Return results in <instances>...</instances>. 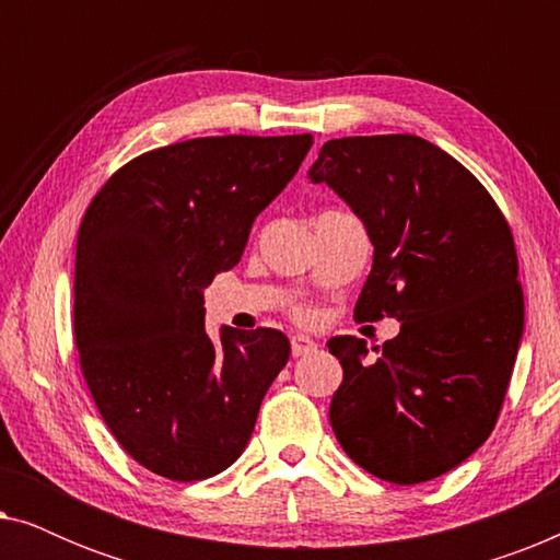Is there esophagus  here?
Listing matches in <instances>:
<instances>
[{
    "label": "esophagus",
    "mask_w": 560,
    "mask_h": 560,
    "mask_svg": "<svg viewBox=\"0 0 560 560\" xmlns=\"http://www.w3.org/2000/svg\"><path fill=\"white\" fill-rule=\"evenodd\" d=\"M290 349H293V357H305V354H313V351L318 349V343L313 341L311 336L295 334L293 339H290Z\"/></svg>",
    "instance_id": "34e87169"
}]
</instances>
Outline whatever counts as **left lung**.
<instances>
[{
    "mask_svg": "<svg viewBox=\"0 0 560 560\" xmlns=\"http://www.w3.org/2000/svg\"><path fill=\"white\" fill-rule=\"evenodd\" d=\"M370 234L372 272L354 318H397L400 334L366 359L336 336L343 382L328 418L354 464L420 485L489 439L525 331L510 224L466 167L416 135L341 137L308 171Z\"/></svg>",
    "mask_w": 560,
    "mask_h": 560,
    "instance_id": "1",
    "label": "left lung"
}]
</instances>
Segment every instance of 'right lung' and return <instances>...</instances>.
<instances>
[{"label": "right lung", "mask_w": 560, "mask_h": 560, "mask_svg": "<svg viewBox=\"0 0 560 560\" xmlns=\"http://www.w3.org/2000/svg\"><path fill=\"white\" fill-rule=\"evenodd\" d=\"M311 135L198 137L144 152L79 229L73 336L98 412L144 469L198 481L242 456L288 364L275 328L203 326V288L232 270L257 213L298 173Z\"/></svg>", "instance_id": "1"}]
</instances>
